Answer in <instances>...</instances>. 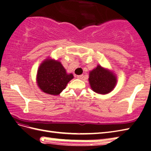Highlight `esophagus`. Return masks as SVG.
I'll list each match as a JSON object with an SVG mask.
<instances>
[{"label":"esophagus","mask_w":151,"mask_h":151,"mask_svg":"<svg viewBox=\"0 0 151 151\" xmlns=\"http://www.w3.org/2000/svg\"><path fill=\"white\" fill-rule=\"evenodd\" d=\"M83 78H84V75H83L77 76V78H78V79H83Z\"/></svg>","instance_id":"34e87169"}]
</instances>
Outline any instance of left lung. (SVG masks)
Returning <instances> with one entry per match:
<instances>
[{"label":"left lung","mask_w":151,"mask_h":151,"mask_svg":"<svg viewBox=\"0 0 151 151\" xmlns=\"http://www.w3.org/2000/svg\"><path fill=\"white\" fill-rule=\"evenodd\" d=\"M88 82L93 91L99 94H107L116 87V76L109 69L100 65L89 73Z\"/></svg>","instance_id":"8db88e82"}]
</instances>
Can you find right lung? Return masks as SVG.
Segmentation results:
<instances>
[{
	"instance_id": "add662e5",
	"label": "right lung",
	"mask_w": 151,
	"mask_h": 151,
	"mask_svg": "<svg viewBox=\"0 0 151 151\" xmlns=\"http://www.w3.org/2000/svg\"><path fill=\"white\" fill-rule=\"evenodd\" d=\"M73 74H67L60 62L52 58L45 59L37 70V83L43 92L58 95L73 78Z\"/></svg>"
}]
</instances>
